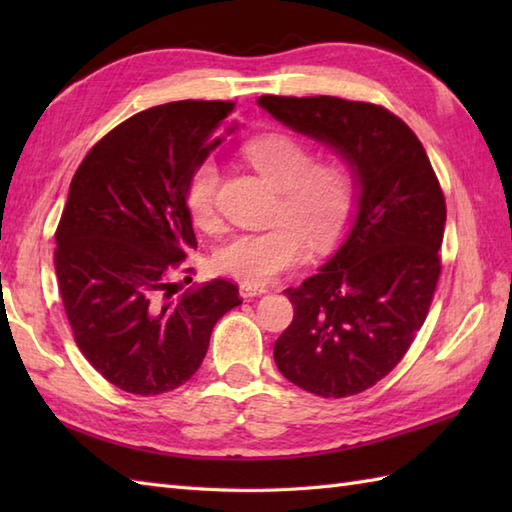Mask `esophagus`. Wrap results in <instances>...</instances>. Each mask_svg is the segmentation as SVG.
Returning a JSON list of instances; mask_svg holds the SVG:
<instances>
[{"label": "esophagus", "instance_id": "1", "mask_svg": "<svg viewBox=\"0 0 512 512\" xmlns=\"http://www.w3.org/2000/svg\"><path fill=\"white\" fill-rule=\"evenodd\" d=\"M266 292H268V286H262V284H250V281H242V284H239V295L244 299L266 295Z\"/></svg>", "mask_w": 512, "mask_h": 512}]
</instances>
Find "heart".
Returning a JSON list of instances; mask_svg holds the SVG:
<instances>
[{
	"mask_svg": "<svg viewBox=\"0 0 512 512\" xmlns=\"http://www.w3.org/2000/svg\"><path fill=\"white\" fill-rule=\"evenodd\" d=\"M242 151L281 191L275 217L286 222L233 235L215 253V268L250 284H266L306 257L308 239L312 246L325 248L343 235L356 209V178L341 162L312 165V149L286 132L259 134ZM217 182L215 162L202 160L187 184V209L202 228L217 220Z\"/></svg>",
	"mask_w": 512,
	"mask_h": 512,
	"instance_id": "heart-1",
	"label": "heart"
}]
</instances>
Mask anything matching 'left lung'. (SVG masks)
Returning <instances> with one entry per match:
<instances>
[{"label": "left lung", "instance_id": "1", "mask_svg": "<svg viewBox=\"0 0 512 512\" xmlns=\"http://www.w3.org/2000/svg\"><path fill=\"white\" fill-rule=\"evenodd\" d=\"M279 123L330 145L356 178L341 246L286 295L295 317L275 341L290 383L323 398L376 385L407 354L440 277L447 204L418 136L385 107L336 96H259Z\"/></svg>", "mask_w": 512, "mask_h": 512}]
</instances>
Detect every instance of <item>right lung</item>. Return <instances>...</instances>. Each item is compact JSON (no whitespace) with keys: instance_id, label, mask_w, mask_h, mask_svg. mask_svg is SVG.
<instances>
[{"instance_id":"right-lung-1","label":"right lung","mask_w":512,"mask_h":512,"mask_svg":"<svg viewBox=\"0 0 512 512\" xmlns=\"http://www.w3.org/2000/svg\"><path fill=\"white\" fill-rule=\"evenodd\" d=\"M233 107H149L101 138L70 182L54 235L63 308L83 356L129 394L156 396L187 383L209 350L213 325L242 303L226 279L180 297L171 284L187 250L198 248L189 178L222 143L215 129Z\"/></svg>"}]
</instances>
